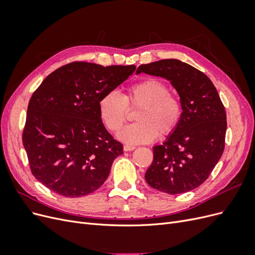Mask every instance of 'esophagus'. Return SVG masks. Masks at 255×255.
Wrapping results in <instances>:
<instances>
[{
	"label": "esophagus",
	"mask_w": 255,
	"mask_h": 255,
	"mask_svg": "<svg viewBox=\"0 0 255 255\" xmlns=\"http://www.w3.org/2000/svg\"><path fill=\"white\" fill-rule=\"evenodd\" d=\"M134 149H135L134 145H129V144L123 145V150H125V151H133Z\"/></svg>",
	"instance_id": "obj_1"
}]
</instances>
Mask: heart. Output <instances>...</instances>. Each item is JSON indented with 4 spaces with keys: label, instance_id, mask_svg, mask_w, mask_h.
Returning a JSON list of instances; mask_svg holds the SVG:
<instances>
[{
    "label": "heart",
    "instance_id": "obj_1",
    "mask_svg": "<svg viewBox=\"0 0 255 255\" xmlns=\"http://www.w3.org/2000/svg\"><path fill=\"white\" fill-rule=\"evenodd\" d=\"M128 106L140 107L136 114L137 123L128 126L118 138L128 144L149 143L158 137L171 134L179 126L182 105L170 95L167 85L156 79H149L128 87L125 95L111 90L98 102L100 119L111 132H118L128 117Z\"/></svg>",
    "mask_w": 255,
    "mask_h": 255
}]
</instances>
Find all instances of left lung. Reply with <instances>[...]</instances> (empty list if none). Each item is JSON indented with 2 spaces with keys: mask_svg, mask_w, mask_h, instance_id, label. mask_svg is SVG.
<instances>
[{
  "mask_svg": "<svg viewBox=\"0 0 255 255\" xmlns=\"http://www.w3.org/2000/svg\"><path fill=\"white\" fill-rule=\"evenodd\" d=\"M160 76L180 97L182 117L166 140L153 146L145 171L151 187L169 195L200 186L225 150L227 115L217 89L207 76L179 59H161L137 68L136 74Z\"/></svg>",
  "mask_w": 255,
  "mask_h": 255,
  "instance_id": "obj_1",
  "label": "left lung"
}]
</instances>
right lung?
I'll return each mask as SVG.
<instances>
[{"label":"right lung","instance_id":"obj_1","mask_svg":"<svg viewBox=\"0 0 255 255\" xmlns=\"http://www.w3.org/2000/svg\"><path fill=\"white\" fill-rule=\"evenodd\" d=\"M135 69L76 61L43 80L29 100L22 137L36 180L69 198L102 186L123 146L100 119L98 102Z\"/></svg>","mask_w":255,"mask_h":255}]
</instances>
